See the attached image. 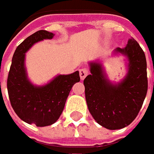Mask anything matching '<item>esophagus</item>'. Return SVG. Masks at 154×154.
<instances>
[{"mask_svg":"<svg viewBox=\"0 0 154 154\" xmlns=\"http://www.w3.org/2000/svg\"><path fill=\"white\" fill-rule=\"evenodd\" d=\"M88 74V69L86 68H83L80 69V79L83 80L86 77V75Z\"/></svg>","mask_w":154,"mask_h":154,"instance_id":"34e87169","label":"esophagus"}]
</instances>
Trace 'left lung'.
I'll list each match as a JSON object with an SVG mask.
<instances>
[{
  "label": "left lung",
  "instance_id": "obj_1",
  "mask_svg": "<svg viewBox=\"0 0 154 154\" xmlns=\"http://www.w3.org/2000/svg\"><path fill=\"white\" fill-rule=\"evenodd\" d=\"M128 60V73L123 80L113 84L100 62H89L91 74L84 80L88 109L94 120L108 129L127 127L135 119L147 92L146 61L144 51L133 38L124 48H116Z\"/></svg>",
  "mask_w": 154,
  "mask_h": 154
}]
</instances>
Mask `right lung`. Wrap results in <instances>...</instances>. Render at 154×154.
I'll return each mask as SVG.
<instances>
[{
  "mask_svg": "<svg viewBox=\"0 0 154 154\" xmlns=\"http://www.w3.org/2000/svg\"><path fill=\"white\" fill-rule=\"evenodd\" d=\"M54 35L41 30L25 39L15 50L8 77L9 99L15 113L37 127L49 126L58 120L72 87L80 80L79 71L59 74L44 86L33 85L28 79L26 53L36 43L53 38Z\"/></svg>",
  "mask_w": 154,
  "mask_h": 154,
  "instance_id": "add662e5",
  "label": "right lung"
}]
</instances>
